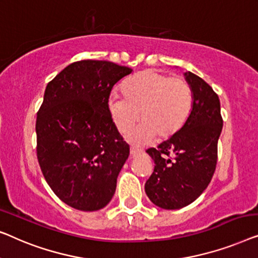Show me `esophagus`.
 Listing matches in <instances>:
<instances>
[{"label":"esophagus","instance_id":"esophagus-1","mask_svg":"<svg viewBox=\"0 0 258 258\" xmlns=\"http://www.w3.org/2000/svg\"><path fill=\"white\" fill-rule=\"evenodd\" d=\"M130 153H131V155H132V157H136V155H139V154L143 153V151L139 150V148H137V147H131Z\"/></svg>","mask_w":258,"mask_h":258}]
</instances>
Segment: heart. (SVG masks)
<instances>
[{"mask_svg":"<svg viewBox=\"0 0 258 258\" xmlns=\"http://www.w3.org/2000/svg\"><path fill=\"white\" fill-rule=\"evenodd\" d=\"M122 93L108 98V112L119 132L134 145H145L158 137L169 139L186 124L193 110V90L186 79L169 77L154 70L141 71L127 79Z\"/></svg>","mask_w":258,"mask_h":258,"instance_id":"1","label":"heart"}]
</instances>
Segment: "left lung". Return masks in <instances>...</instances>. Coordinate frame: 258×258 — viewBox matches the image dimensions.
Returning a JSON list of instances; mask_svg holds the SVG:
<instances>
[{
	"instance_id": "1",
	"label": "left lung",
	"mask_w": 258,
	"mask_h": 258,
	"mask_svg": "<svg viewBox=\"0 0 258 258\" xmlns=\"http://www.w3.org/2000/svg\"><path fill=\"white\" fill-rule=\"evenodd\" d=\"M184 77L194 97L189 118L175 136L146 151L155 166L145 191L164 209L190 205L208 187L216 168L217 141L223 126L219 96L212 86L190 71L184 72Z\"/></svg>"
}]
</instances>
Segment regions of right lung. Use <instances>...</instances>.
Listing matches in <instances>:
<instances>
[{"mask_svg":"<svg viewBox=\"0 0 258 258\" xmlns=\"http://www.w3.org/2000/svg\"><path fill=\"white\" fill-rule=\"evenodd\" d=\"M132 69L84 59L46 85L37 112V159L53 193L72 208L96 212L111 201L130 155L108 112L114 84Z\"/></svg>","mask_w":258,"mask_h":258,"instance_id":"add662e5","label":"right lung"}]
</instances>
